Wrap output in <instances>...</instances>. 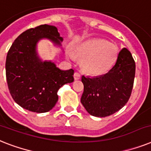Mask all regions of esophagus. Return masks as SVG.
I'll return each instance as SVG.
<instances>
[{
	"label": "esophagus",
	"mask_w": 151,
	"mask_h": 151,
	"mask_svg": "<svg viewBox=\"0 0 151 151\" xmlns=\"http://www.w3.org/2000/svg\"><path fill=\"white\" fill-rule=\"evenodd\" d=\"M73 78H74V80H75V81H77V80H79L80 78H81V74H80L79 73H78V72H75V73H74V74H73Z\"/></svg>",
	"instance_id": "1"
}]
</instances>
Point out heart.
Here are the masks:
<instances>
[{
	"label": "heart",
	"instance_id": "obj_1",
	"mask_svg": "<svg viewBox=\"0 0 151 151\" xmlns=\"http://www.w3.org/2000/svg\"><path fill=\"white\" fill-rule=\"evenodd\" d=\"M76 55L83 60V68L92 75L106 73L113 65L116 58V50L113 44L102 40L93 39L78 45L75 48ZM67 57L72 59L71 54Z\"/></svg>",
	"mask_w": 151,
	"mask_h": 151
}]
</instances>
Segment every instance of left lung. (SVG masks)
I'll list each match as a JSON object with an SVG mask.
<instances>
[{"label":"left lung","mask_w":151,"mask_h":151,"mask_svg":"<svg viewBox=\"0 0 151 151\" xmlns=\"http://www.w3.org/2000/svg\"><path fill=\"white\" fill-rule=\"evenodd\" d=\"M135 70L131 52L123 48L107 73L94 78L82 76L84 92L81 101L88 113L101 118L121 109L131 95Z\"/></svg>","instance_id":"left-lung-1"}]
</instances>
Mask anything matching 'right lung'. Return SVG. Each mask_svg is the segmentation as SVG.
Masks as SVG:
<instances>
[{
  "label": "right lung",
  "instance_id": "1",
  "mask_svg": "<svg viewBox=\"0 0 151 151\" xmlns=\"http://www.w3.org/2000/svg\"><path fill=\"white\" fill-rule=\"evenodd\" d=\"M46 39L60 47L63 38L57 28L42 24L22 32L14 41L7 55L6 79L16 103L24 109L42 113L58 101L57 91L73 81V69L62 70L52 61L42 60L37 52L39 41Z\"/></svg>",
  "mask_w": 151,
  "mask_h": 151
}]
</instances>
